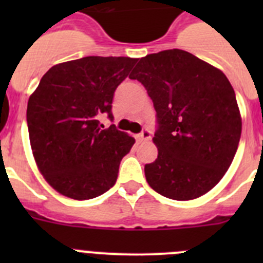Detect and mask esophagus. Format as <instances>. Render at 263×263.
Instances as JSON below:
<instances>
[{
    "label": "esophagus",
    "instance_id": "esophagus-1",
    "mask_svg": "<svg viewBox=\"0 0 263 263\" xmlns=\"http://www.w3.org/2000/svg\"><path fill=\"white\" fill-rule=\"evenodd\" d=\"M137 138H138V141H141V142H142V141H148V139L152 138V132L145 127V129L137 136Z\"/></svg>",
    "mask_w": 263,
    "mask_h": 263
}]
</instances>
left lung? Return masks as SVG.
<instances>
[{"mask_svg":"<svg viewBox=\"0 0 263 263\" xmlns=\"http://www.w3.org/2000/svg\"><path fill=\"white\" fill-rule=\"evenodd\" d=\"M129 78L146 88L157 111L158 158L145 166L148 185L174 200L206 194L231 166L242 129L227 76L174 48L141 58Z\"/></svg>","mask_w":263,"mask_h":263,"instance_id":"8db88e82","label":"left lung"}]
</instances>
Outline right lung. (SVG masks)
I'll return each instance as SVG.
<instances>
[{"instance_id": "1", "label": "right lung", "mask_w": 263, "mask_h": 263, "mask_svg": "<svg viewBox=\"0 0 263 263\" xmlns=\"http://www.w3.org/2000/svg\"><path fill=\"white\" fill-rule=\"evenodd\" d=\"M137 59L85 57L51 67L27 103L32 155L48 184L75 200H88L115 185L122 158L136 139L110 125L115 90Z\"/></svg>"}]
</instances>
